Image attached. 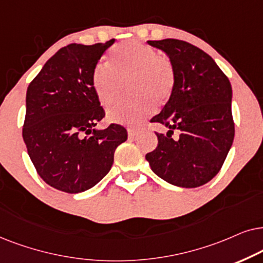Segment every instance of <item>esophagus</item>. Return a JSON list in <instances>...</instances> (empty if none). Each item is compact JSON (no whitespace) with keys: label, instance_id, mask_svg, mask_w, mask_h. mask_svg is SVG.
Instances as JSON below:
<instances>
[{"label":"esophagus","instance_id":"esophagus-1","mask_svg":"<svg viewBox=\"0 0 263 263\" xmlns=\"http://www.w3.org/2000/svg\"><path fill=\"white\" fill-rule=\"evenodd\" d=\"M137 134H138V128L137 127H134V126H128V127H127V135H128L129 138L135 137V136Z\"/></svg>","mask_w":263,"mask_h":263}]
</instances>
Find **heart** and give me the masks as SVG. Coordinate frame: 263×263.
Masks as SVG:
<instances>
[{
	"label": "heart",
	"mask_w": 263,
	"mask_h": 263,
	"mask_svg": "<svg viewBox=\"0 0 263 263\" xmlns=\"http://www.w3.org/2000/svg\"><path fill=\"white\" fill-rule=\"evenodd\" d=\"M108 65L99 64L91 74V85L104 108L121 95L122 83L134 96L108 111V119L119 124H137L152 113L156 104H163L172 95L176 73L166 55L137 41H127L111 49Z\"/></svg>",
	"instance_id": "heart-1"
}]
</instances>
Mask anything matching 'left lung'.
Instances as JSON below:
<instances>
[{
    "label": "left lung",
    "instance_id": "1",
    "mask_svg": "<svg viewBox=\"0 0 263 263\" xmlns=\"http://www.w3.org/2000/svg\"><path fill=\"white\" fill-rule=\"evenodd\" d=\"M172 61L176 83L168 102L152 122L168 128L156 134V149L145 155L153 172L179 187L207 184L222 167L232 146V87L215 61L187 42L148 41ZM173 130L180 137L172 138Z\"/></svg>",
    "mask_w": 263,
    "mask_h": 263
}]
</instances>
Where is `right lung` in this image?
Listing matches in <instances>:
<instances>
[{"instance_id": "obj_1", "label": "right lung", "mask_w": 263, "mask_h": 263, "mask_svg": "<svg viewBox=\"0 0 263 263\" xmlns=\"http://www.w3.org/2000/svg\"><path fill=\"white\" fill-rule=\"evenodd\" d=\"M114 41L61 48L27 87L23 127L27 153L42 179L67 194L89 190L106 177L115 149L127 139L121 125L95 128L104 109L91 74Z\"/></svg>"}]
</instances>
